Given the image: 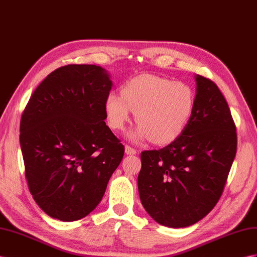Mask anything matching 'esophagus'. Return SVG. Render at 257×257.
I'll use <instances>...</instances> for the list:
<instances>
[{
  "label": "esophagus",
  "mask_w": 257,
  "mask_h": 257,
  "mask_svg": "<svg viewBox=\"0 0 257 257\" xmlns=\"http://www.w3.org/2000/svg\"><path fill=\"white\" fill-rule=\"evenodd\" d=\"M124 152H126L127 155H135V154H137V150L131 148L130 146H126L124 147Z\"/></svg>",
  "instance_id": "34e87169"
}]
</instances>
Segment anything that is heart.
I'll list each match as a JSON object with an SVG mask.
<instances>
[{
  "label": "heart",
  "mask_w": 257,
  "mask_h": 257,
  "mask_svg": "<svg viewBox=\"0 0 257 257\" xmlns=\"http://www.w3.org/2000/svg\"><path fill=\"white\" fill-rule=\"evenodd\" d=\"M195 94L189 84L153 75H142L129 81L122 94L110 92L105 111L110 128L122 130L136 113L139 123L130 137L135 141L150 139L167 144L177 139L192 116Z\"/></svg>",
  "instance_id": "obj_1"
}]
</instances>
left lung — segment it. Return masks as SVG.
I'll return each mask as SVG.
<instances>
[{
	"instance_id": "8db88e82",
	"label": "left lung",
	"mask_w": 257,
	"mask_h": 257,
	"mask_svg": "<svg viewBox=\"0 0 257 257\" xmlns=\"http://www.w3.org/2000/svg\"><path fill=\"white\" fill-rule=\"evenodd\" d=\"M195 105L182 134L161 150L143 151L138 189L143 207L163 226L204 218L220 199L236 153V133L218 87L196 75Z\"/></svg>"
}]
</instances>
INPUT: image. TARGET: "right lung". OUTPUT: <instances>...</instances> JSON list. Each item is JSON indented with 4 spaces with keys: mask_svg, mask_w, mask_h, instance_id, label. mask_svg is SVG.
<instances>
[{
    "mask_svg": "<svg viewBox=\"0 0 257 257\" xmlns=\"http://www.w3.org/2000/svg\"><path fill=\"white\" fill-rule=\"evenodd\" d=\"M111 83L95 65H66L38 85L21 120L29 191L62 221L89 215L101 202L124 153L104 120Z\"/></svg>",
    "mask_w": 257,
    "mask_h": 257,
    "instance_id": "right-lung-1",
    "label": "right lung"
}]
</instances>
